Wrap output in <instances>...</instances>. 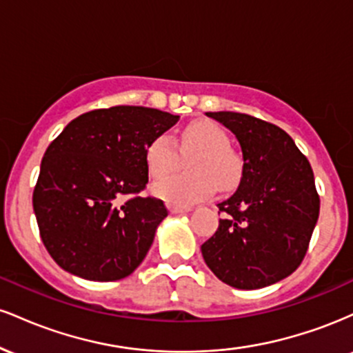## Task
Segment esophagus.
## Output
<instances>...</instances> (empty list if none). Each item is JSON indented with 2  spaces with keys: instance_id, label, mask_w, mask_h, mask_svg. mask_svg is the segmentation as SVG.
I'll use <instances>...</instances> for the list:
<instances>
[{
  "instance_id": "esophagus-1",
  "label": "esophagus",
  "mask_w": 353,
  "mask_h": 353,
  "mask_svg": "<svg viewBox=\"0 0 353 353\" xmlns=\"http://www.w3.org/2000/svg\"><path fill=\"white\" fill-rule=\"evenodd\" d=\"M190 209H192V208H189V205H176V204H171V205H169V210H171V214L189 212Z\"/></svg>"
}]
</instances>
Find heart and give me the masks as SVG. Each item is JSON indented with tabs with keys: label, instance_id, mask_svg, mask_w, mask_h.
<instances>
[{
	"label": "heart",
	"instance_id": "obj_1",
	"mask_svg": "<svg viewBox=\"0 0 353 353\" xmlns=\"http://www.w3.org/2000/svg\"><path fill=\"white\" fill-rule=\"evenodd\" d=\"M228 132L212 121L192 123L179 137V149L169 134L156 136L145 148V164L152 177L163 181L154 184V192L161 199L176 205H190L208 199L221 190H230L241 181L242 163L230 151ZM198 154L191 161L189 176L165 178L179 165V151Z\"/></svg>",
	"mask_w": 353,
	"mask_h": 353
}]
</instances>
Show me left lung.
I'll return each mask as SVG.
<instances>
[{
    "mask_svg": "<svg viewBox=\"0 0 353 353\" xmlns=\"http://www.w3.org/2000/svg\"><path fill=\"white\" fill-rule=\"evenodd\" d=\"M237 137L242 177L217 205L219 228L201 245L214 275L242 290L290 275L305 257L320 197L310 163L283 129L242 112H205Z\"/></svg>",
    "mask_w": 353,
    "mask_h": 353,
    "instance_id": "8db88e82",
    "label": "left lung"
}]
</instances>
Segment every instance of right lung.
Returning a JSON list of instances; mask_svg holds the SVG:
<instances>
[{
	"mask_svg": "<svg viewBox=\"0 0 353 353\" xmlns=\"http://www.w3.org/2000/svg\"><path fill=\"white\" fill-rule=\"evenodd\" d=\"M179 116L143 106L94 109L48 145L33 192L39 236L59 267L88 281L128 277L168 208L143 196L145 148Z\"/></svg>",
	"mask_w": 353,
	"mask_h": 353,
	"instance_id": "1",
	"label": "right lung"
}]
</instances>
